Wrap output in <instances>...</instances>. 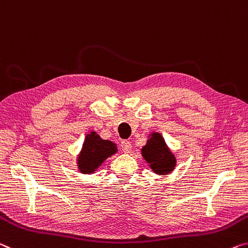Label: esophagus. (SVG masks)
I'll return each instance as SVG.
<instances>
[{
    "instance_id": "obj_1",
    "label": "esophagus",
    "mask_w": 248,
    "mask_h": 248,
    "mask_svg": "<svg viewBox=\"0 0 248 248\" xmlns=\"http://www.w3.org/2000/svg\"><path fill=\"white\" fill-rule=\"evenodd\" d=\"M121 148H122V151H123L125 154H128L129 152L132 151V144L129 143L128 140H123L121 143Z\"/></svg>"
}]
</instances>
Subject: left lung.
<instances>
[{"label": "left lung", "instance_id": "1", "mask_svg": "<svg viewBox=\"0 0 248 248\" xmlns=\"http://www.w3.org/2000/svg\"><path fill=\"white\" fill-rule=\"evenodd\" d=\"M147 144L141 148V156L157 174L170 173L176 167V158L159 133H152Z\"/></svg>", "mask_w": 248, "mask_h": 248}]
</instances>
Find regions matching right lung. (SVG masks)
Here are the masks:
<instances>
[{
    "label": "right lung",
    "instance_id": "1",
    "mask_svg": "<svg viewBox=\"0 0 248 248\" xmlns=\"http://www.w3.org/2000/svg\"><path fill=\"white\" fill-rule=\"evenodd\" d=\"M117 152V147L111 140H102L95 132L88 134L77 159L81 173H93L107 158Z\"/></svg>",
    "mask_w": 248,
    "mask_h": 248
}]
</instances>
